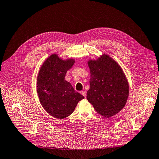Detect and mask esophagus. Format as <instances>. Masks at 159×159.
Returning a JSON list of instances; mask_svg holds the SVG:
<instances>
[{
  "label": "esophagus",
  "mask_w": 159,
  "mask_h": 159,
  "mask_svg": "<svg viewBox=\"0 0 159 159\" xmlns=\"http://www.w3.org/2000/svg\"><path fill=\"white\" fill-rule=\"evenodd\" d=\"M81 94L83 95L84 97H87V92H85V91H81Z\"/></svg>",
  "instance_id": "obj_1"
}]
</instances>
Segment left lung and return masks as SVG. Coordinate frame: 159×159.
Here are the masks:
<instances>
[{"label":"left lung","mask_w":159,"mask_h":159,"mask_svg":"<svg viewBox=\"0 0 159 159\" xmlns=\"http://www.w3.org/2000/svg\"><path fill=\"white\" fill-rule=\"evenodd\" d=\"M90 89L87 99L95 111L109 118L120 112L127 102L129 84L119 65L108 55L90 60Z\"/></svg>","instance_id":"obj_1"}]
</instances>
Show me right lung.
<instances>
[{
  "mask_svg": "<svg viewBox=\"0 0 159 159\" xmlns=\"http://www.w3.org/2000/svg\"><path fill=\"white\" fill-rule=\"evenodd\" d=\"M75 64L73 59L62 60L53 54L43 64L38 77V93L40 102L48 113L62 119L74 111L84 97L75 92L65 80L67 70Z\"/></svg>",
  "mask_w": 159,
  "mask_h": 159,
  "instance_id": "1",
  "label": "right lung"
}]
</instances>
